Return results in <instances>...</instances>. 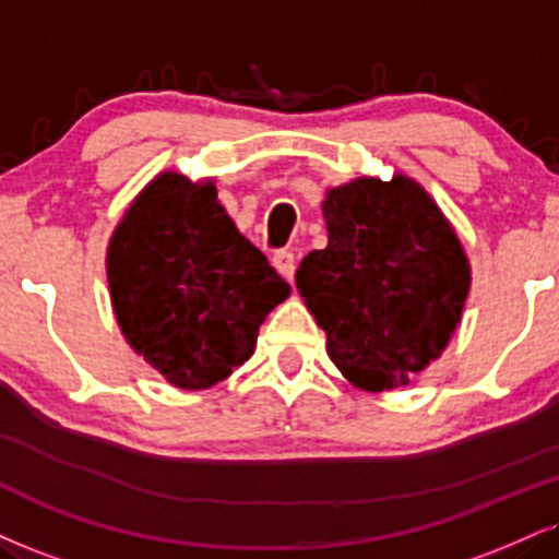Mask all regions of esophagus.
I'll use <instances>...</instances> for the list:
<instances>
[{"mask_svg":"<svg viewBox=\"0 0 559 559\" xmlns=\"http://www.w3.org/2000/svg\"><path fill=\"white\" fill-rule=\"evenodd\" d=\"M273 265L275 271L284 275L286 281H294V273H297V258H294V252L288 250H281L273 254Z\"/></svg>","mask_w":559,"mask_h":559,"instance_id":"obj_1","label":"esophagus"}]
</instances>
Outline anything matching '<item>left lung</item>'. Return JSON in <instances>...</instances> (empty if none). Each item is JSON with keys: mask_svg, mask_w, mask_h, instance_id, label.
I'll list each match as a JSON object with an SVG mask.
<instances>
[{"mask_svg": "<svg viewBox=\"0 0 559 559\" xmlns=\"http://www.w3.org/2000/svg\"><path fill=\"white\" fill-rule=\"evenodd\" d=\"M328 247L309 252L297 288L356 388L408 385L448 346L472 273L453 228L406 177L354 179L322 203Z\"/></svg>", "mask_w": 559, "mask_h": 559, "instance_id": "left-lung-1", "label": "left lung"}]
</instances>
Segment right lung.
Listing matches in <instances>:
<instances>
[{"instance_id":"1","label":"right lung","mask_w":559,"mask_h":559,"mask_svg":"<svg viewBox=\"0 0 559 559\" xmlns=\"http://www.w3.org/2000/svg\"><path fill=\"white\" fill-rule=\"evenodd\" d=\"M124 338L171 385L211 388L254 352L288 284L221 207L213 181L166 171L140 192L106 258Z\"/></svg>"}]
</instances>
